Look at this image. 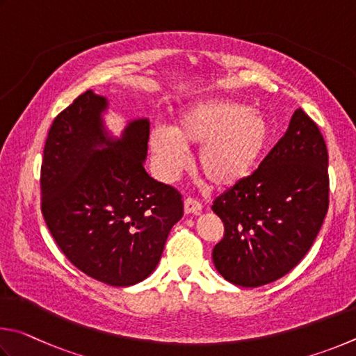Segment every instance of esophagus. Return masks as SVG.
Wrapping results in <instances>:
<instances>
[{
	"label": "esophagus",
	"instance_id": "esophagus-1",
	"mask_svg": "<svg viewBox=\"0 0 356 356\" xmlns=\"http://www.w3.org/2000/svg\"><path fill=\"white\" fill-rule=\"evenodd\" d=\"M202 203L194 200V198H186L184 200V213L186 214H200Z\"/></svg>",
	"mask_w": 356,
	"mask_h": 356
}]
</instances>
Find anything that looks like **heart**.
<instances>
[{
  "instance_id": "1",
  "label": "heart",
  "mask_w": 356,
  "mask_h": 356,
  "mask_svg": "<svg viewBox=\"0 0 356 356\" xmlns=\"http://www.w3.org/2000/svg\"><path fill=\"white\" fill-rule=\"evenodd\" d=\"M270 136L267 117L228 98H207L188 106L172 129L154 128L148 137L156 170L172 181L188 167V149L200 147L198 170L217 189L247 179L259 164Z\"/></svg>"
}]
</instances>
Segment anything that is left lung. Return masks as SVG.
I'll return each instance as SVG.
<instances>
[{"instance_id": "8db88e82", "label": "left lung", "mask_w": 356, "mask_h": 356, "mask_svg": "<svg viewBox=\"0 0 356 356\" xmlns=\"http://www.w3.org/2000/svg\"><path fill=\"white\" fill-rule=\"evenodd\" d=\"M327 167L319 128L297 109L257 170L214 200L225 234L213 261L227 282L258 288L300 263L328 209Z\"/></svg>"}]
</instances>
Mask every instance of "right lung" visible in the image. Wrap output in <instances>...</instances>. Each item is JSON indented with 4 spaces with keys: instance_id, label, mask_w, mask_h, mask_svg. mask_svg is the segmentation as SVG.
Here are the masks:
<instances>
[{
    "instance_id": "1",
    "label": "right lung",
    "mask_w": 356,
    "mask_h": 356,
    "mask_svg": "<svg viewBox=\"0 0 356 356\" xmlns=\"http://www.w3.org/2000/svg\"><path fill=\"white\" fill-rule=\"evenodd\" d=\"M108 108L87 90L54 118L43 148L42 214L74 267L109 286H133L158 266L183 200L143 167L148 118L114 137L103 118Z\"/></svg>"
}]
</instances>
